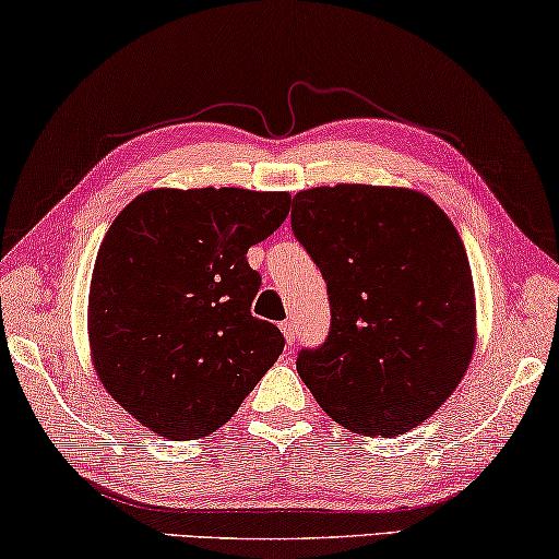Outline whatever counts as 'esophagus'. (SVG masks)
Masks as SVG:
<instances>
[{
	"label": "esophagus",
	"mask_w": 559,
	"mask_h": 559,
	"mask_svg": "<svg viewBox=\"0 0 559 559\" xmlns=\"http://www.w3.org/2000/svg\"><path fill=\"white\" fill-rule=\"evenodd\" d=\"M281 331L286 335V343L294 345L296 343V323L294 321H283L281 323Z\"/></svg>",
	"instance_id": "34e87169"
}]
</instances>
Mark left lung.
I'll list each match as a JSON object with an SVG mask.
<instances>
[{"instance_id":"8db88e82","label":"left lung","mask_w":559,"mask_h":559,"mask_svg":"<svg viewBox=\"0 0 559 559\" xmlns=\"http://www.w3.org/2000/svg\"><path fill=\"white\" fill-rule=\"evenodd\" d=\"M290 228L321 271L331 331L296 368L333 420L401 436L471 366L475 294L453 221L418 191L341 183L294 197Z\"/></svg>"}]
</instances>
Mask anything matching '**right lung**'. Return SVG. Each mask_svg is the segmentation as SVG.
Masks as SVG:
<instances>
[{
	"label": "right lung",
	"mask_w": 559,
	"mask_h": 559,
	"mask_svg": "<svg viewBox=\"0 0 559 559\" xmlns=\"http://www.w3.org/2000/svg\"><path fill=\"white\" fill-rule=\"evenodd\" d=\"M286 191L156 189L106 231L88 290V341L106 391L168 440L234 418L283 353L251 316L261 273L248 248L286 221Z\"/></svg>",
	"instance_id": "1"
}]
</instances>
